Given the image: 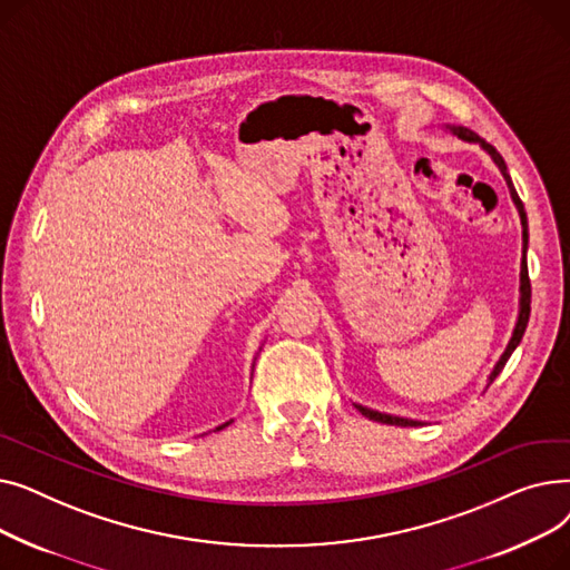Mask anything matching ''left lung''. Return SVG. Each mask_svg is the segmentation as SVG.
<instances>
[{
    "mask_svg": "<svg viewBox=\"0 0 570 570\" xmlns=\"http://www.w3.org/2000/svg\"><path fill=\"white\" fill-rule=\"evenodd\" d=\"M451 131L453 134H458L462 140H469V142H481L483 145V149L485 153L494 159V164L499 166V170L503 173V177H505V185H508V189H511V196H513V203L518 205V213H520V222H522V239H524V258H522V277H520V293H522V297H520V316H518V323H515V331H513V337H511V342H508V346H505V351H503V355L499 357V363H497V367H494V372L490 374V383L499 376V372L505 367V363H508V357L513 355V351L518 348V344L522 342V335H524V331H527V323H529V314H531V282H529V269H527V243H529V233H527V213H524V205H522V200H520V196H518V191H515V187H513V179H511V175H508V168H505V161H503V157L497 153V149L490 145V142H485V140H481L478 138L473 131H469V129H464V127H451ZM357 406V404H355ZM357 411H361L363 415H367L370 421H376V423H383V425H400V428H415V425H421L417 421H409V417H397V415H387V413H379V411H372V409H365V406H357Z\"/></svg>",
    "mask_w": 570,
    "mask_h": 570,
    "instance_id": "1",
    "label": "left lung"
}]
</instances>
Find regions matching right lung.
<instances>
[{"instance_id": "1", "label": "right lung", "mask_w": 570, "mask_h": 570, "mask_svg": "<svg viewBox=\"0 0 570 570\" xmlns=\"http://www.w3.org/2000/svg\"><path fill=\"white\" fill-rule=\"evenodd\" d=\"M226 425H228V423H226ZM226 425H222V428H217V430H224V428H226Z\"/></svg>"}]
</instances>
